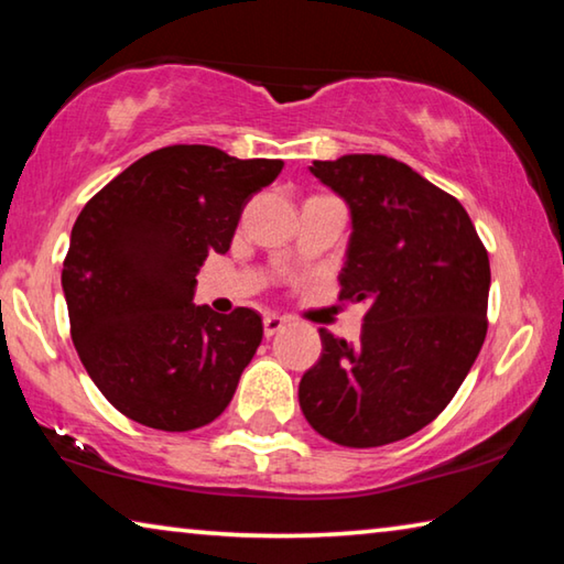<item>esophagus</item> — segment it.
<instances>
[{
    "mask_svg": "<svg viewBox=\"0 0 564 564\" xmlns=\"http://www.w3.org/2000/svg\"><path fill=\"white\" fill-rule=\"evenodd\" d=\"M283 328H285V318L275 316V313H269V316L263 318V333H265V338L275 336V333L283 330Z\"/></svg>",
    "mask_w": 564,
    "mask_h": 564,
    "instance_id": "obj_1",
    "label": "esophagus"
}]
</instances>
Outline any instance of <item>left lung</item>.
Returning a JSON list of instances; mask_svg holds the SVG:
<instances>
[{"mask_svg":"<svg viewBox=\"0 0 564 564\" xmlns=\"http://www.w3.org/2000/svg\"><path fill=\"white\" fill-rule=\"evenodd\" d=\"M308 169L348 206L340 301H366L368 313L358 343L321 328L301 410L338 445L403 441L443 413L482 348L488 251L463 204L403 161L346 154Z\"/></svg>","mask_w":564,"mask_h":564,"instance_id":"obj_1","label":"left lung"}]
</instances>
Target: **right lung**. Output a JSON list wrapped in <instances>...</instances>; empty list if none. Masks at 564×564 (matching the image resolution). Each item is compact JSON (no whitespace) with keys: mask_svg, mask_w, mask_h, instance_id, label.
<instances>
[{"mask_svg":"<svg viewBox=\"0 0 564 564\" xmlns=\"http://www.w3.org/2000/svg\"><path fill=\"white\" fill-rule=\"evenodd\" d=\"M281 169L176 144L133 161L82 208L62 289L76 352L119 413L184 433L231 403L263 323L251 308L196 305V273L228 251L243 206Z\"/></svg>","mask_w":564,"mask_h":564,"instance_id":"1","label":"right lung"}]
</instances>
